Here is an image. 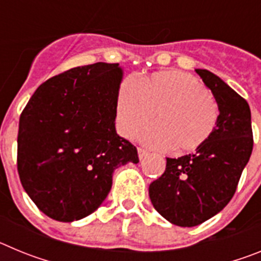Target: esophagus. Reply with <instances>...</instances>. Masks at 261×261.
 I'll return each instance as SVG.
<instances>
[{
    "label": "esophagus",
    "instance_id": "1",
    "mask_svg": "<svg viewBox=\"0 0 261 261\" xmlns=\"http://www.w3.org/2000/svg\"><path fill=\"white\" fill-rule=\"evenodd\" d=\"M137 151H138V158L141 159V161H142V159H144V158H146L147 155H149V151L145 150V149H142V147H138Z\"/></svg>",
    "mask_w": 261,
    "mask_h": 261
}]
</instances>
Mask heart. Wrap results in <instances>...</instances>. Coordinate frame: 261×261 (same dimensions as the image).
<instances>
[{
	"label": "heart",
	"instance_id": "obj_1",
	"mask_svg": "<svg viewBox=\"0 0 261 261\" xmlns=\"http://www.w3.org/2000/svg\"><path fill=\"white\" fill-rule=\"evenodd\" d=\"M158 124L142 140L156 149L195 151L216 130L218 105L197 78L183 71H162L141 85L126 78L117 95V126L126 138H136L153 121Z\"/></svg>",
	"mask_w": 261,
	"mask_h": 261
}]
</instances>
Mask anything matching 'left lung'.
I'll list each match as a JSON object with an SVG mask.
<instances>
[{
    "mask_svg": "<svg viewBox=\"0 0 261 261\" xmlns=\"http://www.w3.org/2000/svg\"><path fill=\"white\" fill-rule=\"evenodd\" d=\"M195 71L218 105L216 130L193 154L167 158L162 176L149 186L155 211L181 227L200 225L229 204L253 146L251 111L246 99L212 71Z\"/></svg>",
    "mask_w": 261,
    "mask_h": 261,
    "instance_id": "left-lung-1",
    "label": "left lung"
}]
</instances>
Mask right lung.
Segmentation results:
<instances>
[{
  "instance_id": "add662e5",
  "label": "right lung",
  "mask_w": 261,
  "mask_h": 261,
  "mask_svg": "<svg viewBox=\"0 0 261 261\" xmlns=\"http://www.w3.org/2000/svg\"><path fill=\"white\" fill-rule=\"evenodd\" d=\"M121 80L119 64L73 68L41 84L20 114V183L52 220L73 222L95 212L115 170L138 163L136 146L115 128Z\"/></svg>"
}]
</instances>
